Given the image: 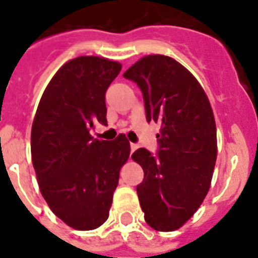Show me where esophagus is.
<instances>
[{"label": "esophagus", "instance_id": "esophagus-1", "mask_svg": "<svg viewBox=\"0 0 258 258\" xmlns=\"http://www.w3.org/2000/svg\"><path fill=\"white\" fill-rule=\"evenodd\" d=\"M130 147H131V154H133L134 151H135L136 148H138V144H136V143H131V144H130Z\"/></svg>", "mask_w": 258, "mask_h": 258}]
</instances>
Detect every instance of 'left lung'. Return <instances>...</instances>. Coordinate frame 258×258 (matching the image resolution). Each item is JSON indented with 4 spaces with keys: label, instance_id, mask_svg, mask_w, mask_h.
<instances>
[{
    "label": "left lung",
    "instance_id": "8db88e82",
    "mask_svg": "<svg viewBox=\"0 0 258 258\" xmlns=\"http://www.w3.org/2000/svg\"><path fill=\"white\" fill-rule=\"evenodd\" d=\"M143 94L146 119L160 123L158 152L139 148L136 187L144 220L156 231L179 229L208 194L217 156L216 124L204 90L187 69L165 55H147L123 74Z\"/></svg>",
    "mask_w": 258,
    "mask_h": 258
}]
</instances>
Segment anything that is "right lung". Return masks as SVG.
Here are the masks:
<instances>
[{
  "instance_id": "right-lung-1",
  "label": "right lung",
  "mask_w": 258,
  "mask_h": 258,
  "mask_svg": "<svg viewBox=\"0 0 258 258\" xmlns=\"http://www.w3.org/2000/svg\"><path fill=\"white\" fill-rule=\"evenodd\" d=\"M122 66L78 56L56 71L39 100L31 127V160L50 209L69 227L91 231L107 220L119 171L130 156L123 134L94 139L107 125L106 91Z\"/></svg>"
}]
</instances>
